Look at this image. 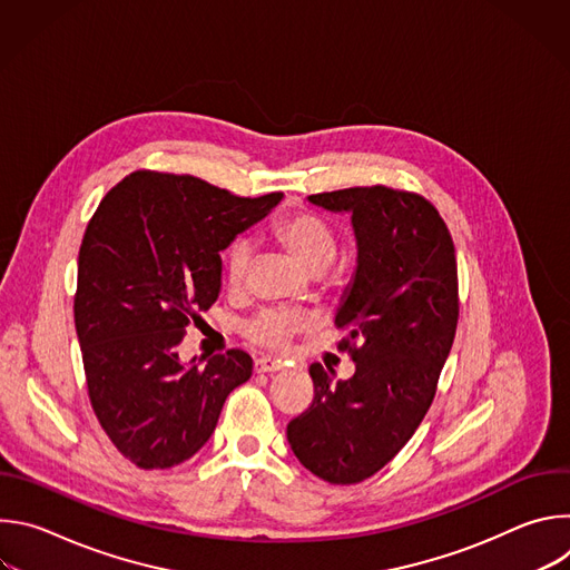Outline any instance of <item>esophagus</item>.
<instances>
[{
	"label": "esophagus",
	"instance_id": "34e87169",
	"mask_svg": "<svg viewBox=\"0 0 570 570\" xmlns=\"http://www.w3.org/2000/svg\"><path fill=\"white\" fill-rule=\"evenodd\" d=\"M277 370H282V363L275 361V358H271V356H262V358L255 361V372H259V374H264V372H277Z\"/></svg>",
	"mask_w": 570,
	"mask_h": 570
}]
</instances>
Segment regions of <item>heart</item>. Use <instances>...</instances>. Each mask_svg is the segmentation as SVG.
Segmentation results:
<instances>
[{"label": "heart", "mask_w": 570, "mask_h": 570, "mask_svg": "<svg viewBox=\"0 0 570 570\" xmlns=\"http://www.w3.org/2000/svg\"><path fill=\"white\" fill-rule=\"evenodd\" d=\"M275 234L282 246L293 255V259L308 273L320 275L330 268L336 257L338 238L334 227L313 212H297L284 216ZM255 259V248L248 238L236 240L227 255V284L232 288H240L248 277V271ZM308 317L299 311L288 308H266L255 315L243 332L246 336L264 347H284L295 334L308 330Z\"/></svg>", "instance_id": "obj_1"}]
</instances>
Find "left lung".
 <instances>
[{
    "label": "left lung",
    "instance_id": "obj_1",
    "mask_svg": "<svg viewBox=\"0 0 570 570\" xmlns=\"http://www.w3.org/2000/svg\"><path fill=\"white\" fill-rule=\"evenodd\" d=\"M308 203L352 216L356 268L334 324L347 332L341 350L356 372L334 381V370L313 363L315 396L286 438L311 473L354 484L385 466L431 409L458 327L455 248L438 209L417 194L376 185Z\"/></svg>",
    "mask_w": 570,
    "mask_h": 570
}]
</instances>
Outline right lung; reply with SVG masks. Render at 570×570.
<instances>
[{
  "mask_svg": "<svg viewBox=\"0 0 570 570\" xmlns=\"http://www.w3.org/2000/svg\"><path fill=\"white\" fill-rule=\"evenodd\" d=\"M282 198L137 171L95 212L78 253L73 322L97 420L132 464L189 460L212 438L227 394L253 376L246 352L200 365L183 363L178 345L189 320L218 299L220 253Z\"/></svg>",
  "mask_w": 570,
  "mask_h": 570,
  "instance_id": "1",
  "label": "right lung"
}]
</instances>
